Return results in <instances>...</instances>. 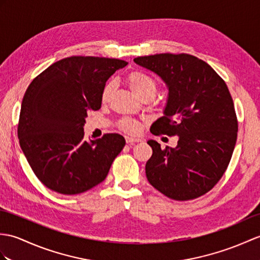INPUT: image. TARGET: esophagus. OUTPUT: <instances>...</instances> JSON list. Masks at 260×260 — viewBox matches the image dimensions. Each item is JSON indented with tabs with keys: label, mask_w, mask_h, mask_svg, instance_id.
<instances>
[{
	"label": "esophagus",
	"mask_w": 260,
	"mask_h": 260,
	"mask_svg": "<svg viewBox=\"0 0 260 260\" xmlns=\"http://www.w3.org/2000/svg\"><path fill=\"white\" fill-rule=\"evenodd\" d=\"M125 140H126V143H127V144H135V143L143 142L142 138H134V137H128V136H126Z\"/></svg>",
	"instance_id": "34e87169"
}]
</instances>
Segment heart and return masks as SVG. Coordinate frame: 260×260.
<instances>
[{"label": "heart", "mask_w": 260, "mask_h": 260, "mask_svg": "<svg viewBox=\"0 0 260 260\" xmlns=\"http://www.w3.org/2000/svg\"><path fill=\"white\" fill-rule=\"evenodd\" d=\"M127 83H128L129 88L133 90V93L137 95L138 98H141L142 95L148 92L155 93V89H156L155 82L153 81L152 77H149L147 74L143 73V72H140V71L132 72V73H129L127 76ZM112 89H113V84L112 83L106 84V86L104 87V89H103V93H102L103 102H106L108 99H110ZM120 128L128 133H136L138 131V125L135 122H133V120H123V122L120 123Z\"/></svg>", "instance_id": "b5f03b06"}]
</instances>
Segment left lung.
<instances>
[{
	"instance_id": "obj_1",
	"label": "left lung",
	"mask_w": 260,
	"mask_h": 260,
	"mask_svg": "<svg viewBox=\"0 0 260 260\" xmlns=\"http://www.w3.org/2000/svg\"><path fill=\"white\" fill-rule=\"evenodd\" d=\"M152 71L168 90L162 116L150 126L155 135L178 136L176 147L160 148L145 167L149 184L175 201L206 194L218 183L232 158L238 124L226 83L210 66L188 54H155L134 58Z\"/></svg>"
}]
</instances>
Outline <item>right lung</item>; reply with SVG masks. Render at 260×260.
<instances>
[{
	"label": "right lung",
	"instance_id": "right-lung-1",
	"mask_svg": "<svg viewBox=\"0 0 260 260\" xmlns=\"http://www.w3.org/2000/svg\"><path fill=\"white\" fill-rule=\"evenodd\" d=\"M127 64L116 58L66 57L29 84L17 136L29 166L47 188L76 195L106 178L125 138L105 134L87 141L83 126L87 112L101 108L108 78Z\"/></svg>",
	"mask_w": 260,
	"mask_h": 260
}]
</instances>
